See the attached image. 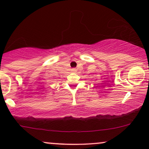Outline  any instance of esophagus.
Here are the masks:
<instances>
[{"label": "esophagus", "mask_w": 149, "mask_h": 149, "mask_svg": "<svg viewBox=\"0 0 149 149\" xmlns=\"http://www.w3.org/2000/svg\"><path fill=\"white\" fill-rule=\"evenodd\" d=\"M72 71H73V72H76V70L75 69H72Z\"/></svg>", "instance_id": "1"}]
</instances>
